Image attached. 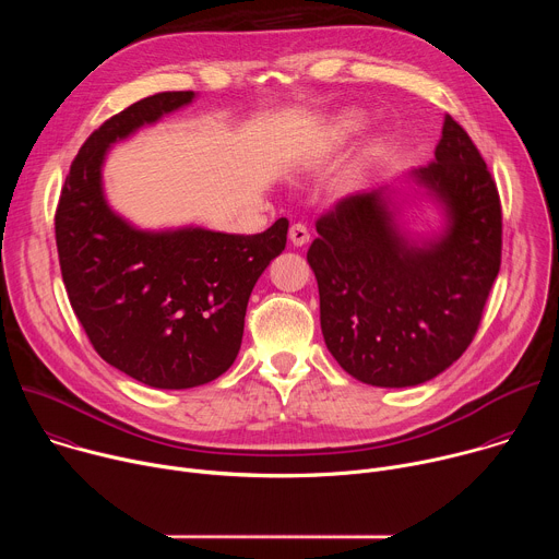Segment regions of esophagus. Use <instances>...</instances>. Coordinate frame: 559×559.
Returning <instances> with one entry per match:
<instances>
[{
    "label": "esophagus",
    "instance_id": "1",
    "mask_svg": "<svg viewBox=\"0 0 559 559\" xmlns=\"http://www.w3.org/2000/svg\"><path fill=\"white\" fill-rule=\"evenodd\" d=\"M289 241H292L296 248L305 246V243L309 241V229H307L302 223H294V225L289 227Z\"/></svg>",
    "mask_w": 559,
    "mask_h": 559
}]
</instances>
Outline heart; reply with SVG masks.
<instances>
[{"label":"heart","mask_w":559,"mask_h":559,"mask_svg":"<svg viewBox=\"0 0 559 559\" xmlns=\"http://www.w3.org/2000/svg\"><path fill=\"white\" fill-rule=\"evenodd\" d=\"M360 128H362V117H360L358 112H345V115H341V117L334 121L332 134H334V139H345V136L358 132ZM369 152H371V154H378L376 147H371Z\"/></svg>","instance_id":"obj_1"}]
</instances>
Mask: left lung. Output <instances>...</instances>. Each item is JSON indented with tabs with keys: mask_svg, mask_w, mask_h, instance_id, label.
<instances>
[{
	"mask_svg": "<svg viewBox=\"0 0 559 559\" xmlns=\"http://www.w3.org/2000/svg\"><path fill=\"white\" fill-rule=\"evenodd\" d=\"M449 225L418 248L393 223L382 190L349 194L316 221L307 261L321 330L338 365L373 386L436 378L471 345L502 261L496 179L466 130L444 117L436 162L414 173Z\"/></svg>",
	"mask_w": 559,
	"mask_h": 559,
	"instance_id": "1",
	"label": "left lung"
}]
</instances>
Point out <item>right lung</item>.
Segmentation results:
<instances>
[{
  "instance_id": "obj_1",
  "label": "right lung",
  "mask_w": 559,
  "mask_h": 559,
  "mask_svg": "<svg viewBox=\"0 0 559 559\" xmlns=\"http://www.w3.org/2000/svg\"><path fill=\"white\" fill-rule=\"evenodd\" d=\"M156 93L104 121L76 152L55 212L61 278L95 352L156 389H190L225 373L241 349L250 294L287 243V218L243 236L203 227L141 231L102 190L110 143L190 104Z\"/></svg>"
}]
</instances>
